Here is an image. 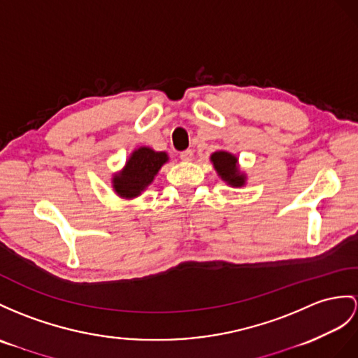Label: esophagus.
<instances>
[{"mask_svg":"<svg viewBox=\"0 0 358 358\" xmlns=\"http://www.w3.org/2000/svg\"><path fill=\"white\" fill-rule=\"evenodd\" d=\"M193 158H194V153H193V150H184V152H180V159L184 161V162H189V161H193Z\"/></svg>","mask_w":358,"mask_h":358,"instance_id":"esophagus-1","label":"esophagus"}]
</instances>
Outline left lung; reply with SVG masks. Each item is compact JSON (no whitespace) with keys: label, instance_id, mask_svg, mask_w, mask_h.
<instances>
[{"label":"left lung","instance_id":"8db88e82","mask_svg":"<svg viewBox=\"0 0 358 358\" xmlns=\"http://www.w3.org/2000/svg\"><path fill=\"white\" fill-rule=\"evenodd\" d=\"M211 162L217 174L231 187H243L246 184V174L238 169V159L229 152L219 150L211 155Z\"/></svg>","mask_w":358,"mask_h":358}]
</instances>
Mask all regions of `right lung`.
Returning a JSON list of instances; mask_svg holds the SVG:
<instances>
[{"instance_id": "right-lung-1", "label": "right lung", "mask_w": 358, "mask_h": 358, "mask_svg": "<svg viewBox=\"0 0 358 358\" xmlns=\"http://www.w3.org/2000/svg\"><path fill=\"white\" fill-rule=\"evenodd\" d=\"M169 161L165 152H155L150 147H139L126 161L124 169L113 174L112 188L123 199L138 197L149 187L162 165Z\"/></svg>"}]
</instances>
